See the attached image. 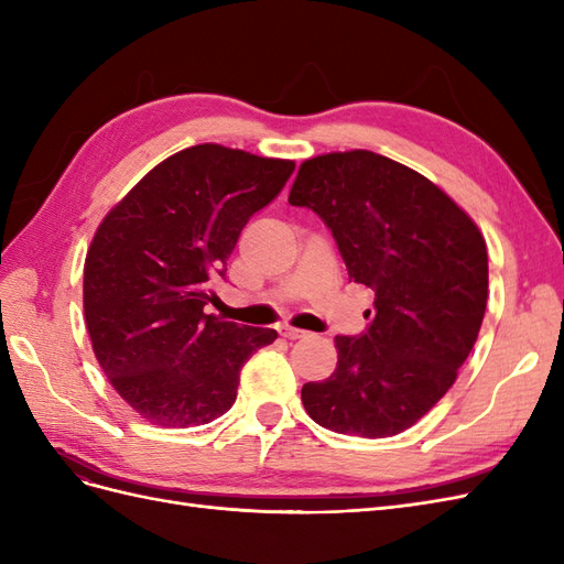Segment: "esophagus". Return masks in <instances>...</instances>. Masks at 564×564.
Here are the masks:
<instances>
[{"mask_svg": "<svg viewBox=\"0 0 564 564\" xmlns=\"http://www.w3.org/2000/svg\"><path fill=\"white\" fill-rule=\"evenodd\" d=\"M280 334H282L284 338H289V340H296V338H305V336H311L308 332L296 329V327H289V324H282V327H280Z\"/></svg>", "mask_w": 564, "mask_h": 564, "instance_id": "obj_1", "label": "esophagus"}]
</instances>
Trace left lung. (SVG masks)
<instances>
[{
    "mask_svg": "<svg viewBox=\"0 0 564 564\" xmlns=\"http://www.w3.org/2000/svg\"><path fill=\"white\" fill-rule=\"evenodd\" d=\"M289 204L324 220L348 278L377 296L367 332L336 336L332 377L303 386L305 412L334 433L398 435L445 395L475 346L485 237L435 183L369 150L305 160Z\"/></svg>",
    "mask_w": 564,
    "mask_h": 564,
    "instance_id": "left-lung-1",
    "label": "left lung"
}]
</instances>
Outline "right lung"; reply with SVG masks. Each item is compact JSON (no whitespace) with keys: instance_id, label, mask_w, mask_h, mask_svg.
Returning <instances> with one entry per match:
<instances>
[{"instance_id":"obj_1","label":"right lung","mask_w":564,"mask_h":564,"mask_svg":"<svg viewBox=\"0 0 564 564\" xmlns=\"http://www.w3.org/2000/svg\"><path fill=\"white\" fill-rule=\"evenodd\" d=\"M294 162L216 143L185 148L131 187L98 226L84 263V319L100 369L152 425L224 416L240 369L278 338L207 315L247 220Z\"/></svg>"}]
</instances>
